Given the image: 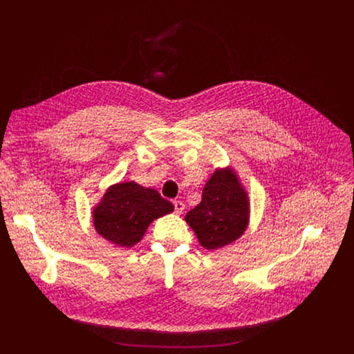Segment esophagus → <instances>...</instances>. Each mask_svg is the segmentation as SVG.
I'll return each instance as SVG.
<instances>
[{"instance_id":"34e87169","label":"esophagus","mask_w":354,"mask_h":354,"mask_svg":"<svg viewBox=\"0 0 354 354\" xmlns=\"http://www.w3.org/2000/svg\"><path fill=\"white\" fill-rule=\"evenodd\" d=\"M174 207H175V213H176V214H180V213L185 210V205L182 203L180 200H175V201H174Z\"/></svg>"}]
</instances>
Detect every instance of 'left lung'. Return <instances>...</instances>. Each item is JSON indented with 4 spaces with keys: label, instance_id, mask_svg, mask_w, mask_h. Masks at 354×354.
<instances>
[{
    "label": "left lung",
    "instance_id": "1",
    "mask_svg": "<svg viewBox=\"0 0 354 354\" xmlns=\"http://www.w3.org/2000/svg\"><path fill=\"white\" fill-rule=\"evenodd\" d=\"M200 245L213 250L238 239L249 221V198L232 168L216 169L200 203L185 216Z\"/></svg>",
    "mask_w": 354,
    "mask_h": 354
}]
</instances>
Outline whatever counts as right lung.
Segmentation results:
<instances>
[{
    "label": "right lung",
    "mask_w": 354,
    "mask_h": 354,
    "mask_svg": "<svg viewBox=\"0 0 354 354\" xmlns=\"http://www.w3.org/2000/svg\"><path fill=\"white\" fill-rule=\"evenodd\" d=\"M172 212L174 205L156 189L123 182L111 186L93 209V225L109 242L130 248L141 241L151 223Z\"/></svg>",
    "instance_id": "right-lung-1"
}]
</instances>
